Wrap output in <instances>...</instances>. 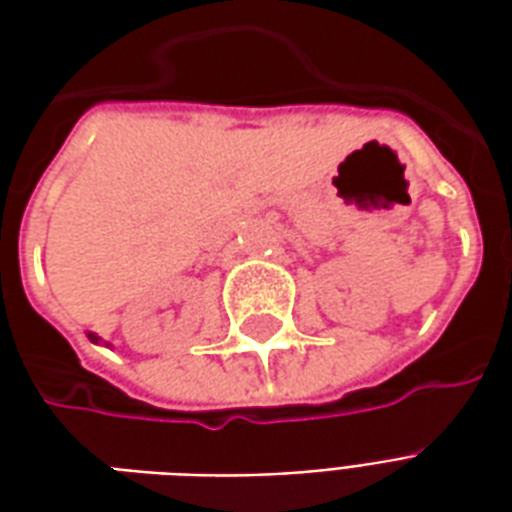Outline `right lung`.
Wrapping results in <instances>:
<instances>
[{
  "label": "right lung",
  "instance_id": "obj_1",
  "mask_svg": "<svg viewBox=\"0 0 512 512\" xmlns=\"http://www.w3.org/2000/svg\"><path fill=\"white\" fill-rule=\"evenodd\" d=\"M87 337H90V343H95V345L104 343V340H101V337H98V334H95V332H87ZM104 345H109V343H104Z\"/></svg>",
  "mask_w": 512,
  "mask_h": 512
}]
</instances>
